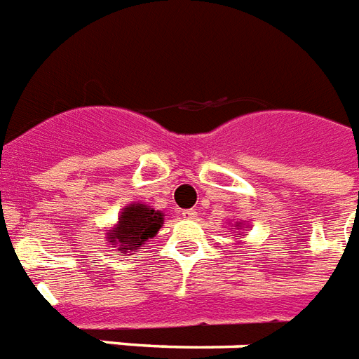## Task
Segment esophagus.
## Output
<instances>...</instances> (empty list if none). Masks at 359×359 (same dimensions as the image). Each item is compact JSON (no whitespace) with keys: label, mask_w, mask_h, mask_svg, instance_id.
Segmentation results:
<instances>
[{"label":"esophagus","mask_w":359,"mask_h":359,"mask_svg":"<svg viewBox=\"0 0 359 359\" xmlns=\"http://www.w3.org/2000/svg\"><path fill=\"white\" fill-rule=\"evenodd\" d=\"M183 219H187V220H193L194 217H196V211H194V209H185V211H183Z\"/></svg>","instance_id":"34e87169"}]
</instances>
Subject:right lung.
Segmentation results:
<instances>
[{"label": "right lung", "mask_w": 359, "mask_h": 359, "mask_svg": "<svg viewBox=\"0 0 359 359\" xmlns=\"http://www.w3.org/2000/svg\"><path fill=\"white\" fill-rule=\"evenodd\" d=\"M163 224V213L144 203H131L122 211L116 228L111 229L107 239L120 246V250H137L151 239Z\"/></svg>", "instance_id": "add662e5"}]
</instances>
